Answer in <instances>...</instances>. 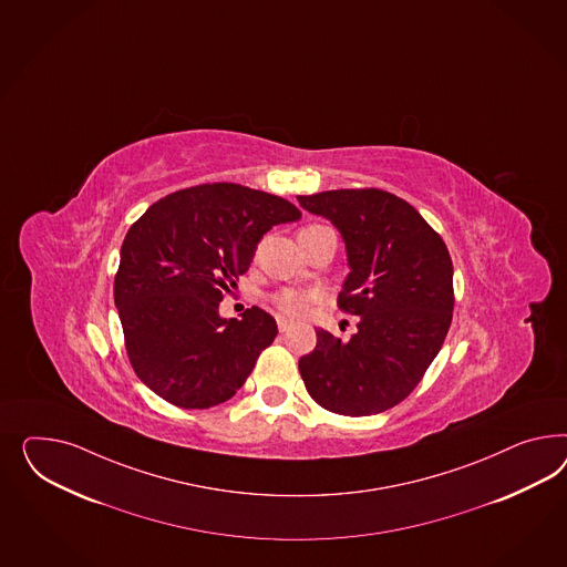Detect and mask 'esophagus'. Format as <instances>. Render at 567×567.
I'll return each mask as SVG.
<instances>
[{"label": "esophagus", "instance_id": "34e87169", "mask_svg": "<svg viewBox=\"0 0 567 567\" xmlns=\"http://www.w3.org/2000/svg\"><path fill=\"white\" fill-rule=\"evenodd\" d=\"M277 329H279V333H286L290 329V321L284 317H277Z\"/></svg>", "mask_w": 567, "mask_h": 567}]
</instances>
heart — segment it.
<instances>
[{"label": "heart", "instance_id": "obj_1", "mask_svg": "<svg viewBox=\"0 0 567 567\" xmlns=\"http://www.w3.org/2000/svg\"><path fill=\"white\" fill-rule=\"evenodd\" d=\"M319 226L302 227L300 231H308ZM317 300V291L312 290H296V288H284V290L276 291L271 302L274 307L288 317H302L307 315L308 307Z\"/></svg>", "mask_w": 567, "mask_h": 567}]
</instances>
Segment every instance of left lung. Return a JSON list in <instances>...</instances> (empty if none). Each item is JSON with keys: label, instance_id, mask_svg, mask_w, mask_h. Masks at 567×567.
Segmentation results:
<instances>
[{"label": "left lung", "instance_id": "left-lung-1", "mask_svg": "<svg viewBox=\"0 0 567 567\" xmlns=\"http://www.w3.org/2000/svg\"><path fill=\"white\" fill-rule=\"evenodd\" d=\"M298 203L338 227L350 267L338 305L358 315L348 341L317 329V348L298 362L302 381L329 412H385L421 383L450 331L447 246L419 210L385 190H327Z\"/></svg>", "mask_w": 567, "mask_h": 567}]
</instances>
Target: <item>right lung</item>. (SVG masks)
I'll use <instances>...</instances> for the list:
<instances>
[{
	"instance_id": "add662e5",
	"label": "right lung",
	"mask_w": 567,
	"mask_h": 567,
	"mask_svg": "<svg viewBox=\"0 0 567 567\" xmlns=\"http://www.w3.org/2000/svg\"><path fill=\"white\" fill-rule=\"evenodd\" d=\"M302 213L240 184H203L151 205L130 227L114 300L130 364L169 404H224L277 336L276 319L248 308L224 319L219 302L248 271L260 238Z\"/></svg>"
}]
</instances>
